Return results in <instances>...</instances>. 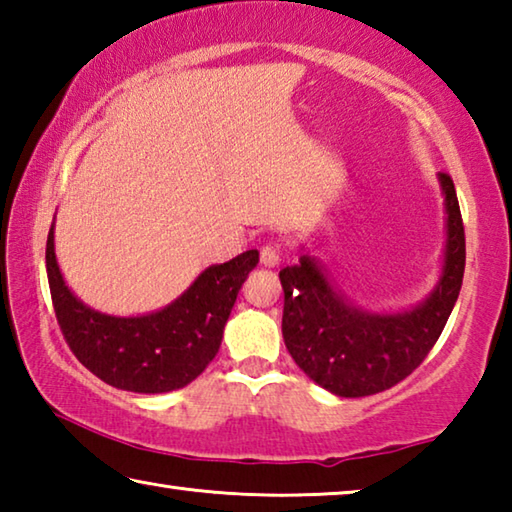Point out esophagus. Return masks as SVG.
Here are the masks:
<instances>
[{
    "mask_svg": "<svg viewBox=\"0 0 512 512\" xmlns=\"http://www.w3.org/2000/svg\"><path fill=\"white\" fill-rule=\"evenodd\" d=\"M259 262L268 268H275L277 264H280V253H277L275 246H264L262 250H259Z\"/></svg>",
    "mask_w": 512,
    "mask_h": 512,
    "instance_id": "obj_1",
    "label": "esophagus"
}]
</instances>
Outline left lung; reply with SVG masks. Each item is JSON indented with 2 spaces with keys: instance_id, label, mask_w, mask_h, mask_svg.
<instances>
[{
  "instance_id": "left-lung-1",
  "label": "left lung",
  "mask_w": 512,
  "mask_h": 512,
  "mask_svg": "<svg viewBox=\"0 0 512 512\" xmlns=\"http://www.w3.org/2000/svg\"><path fill=\"white\" fill-rule=\"evenodd\" d=\"M445 198V250L436 287L402 311H370L334 287L323 264L302 253L280 271L282 336L305 375L339 397H366L409 377L443 334L465 271V232L456 189L438 173ZM305 250V248H302Z\"/></svg>"
}]
</instances>
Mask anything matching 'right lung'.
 I'll return each mask as SVG.
<instances>
[{"label": "right lung", "mask_w": 512, "mask_h": 512, "mask_svg": "<svg viewBox=\"0 0 512 512\" xmlns=\"http://www.w3.org/2000/svg\"><path fill=\"white\" fill-rule=\"evenodd\" d=\"M257 262V250H246L230 262L207 266L167 307L110 316L74 296L56 259L54 225L47 237L51 300L67 345L101 381L146 395L178 391L210 366L241 284Z\"/></svg>", "instance_id": "add662e5"}]
</instances>
